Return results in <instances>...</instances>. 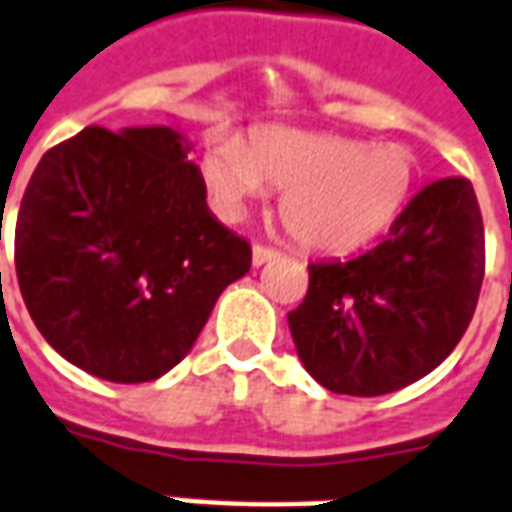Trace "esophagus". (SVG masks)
<instances>
[{
    "instance_id": "esophagus-1",
    "label": "esophagus",
    "mask_w": 512,
    "mask_h": 512,
    "mask_svg": "<svg viewBox=\"0 0 512 512\" xmlns=\"http://www.w3.org/2000/svg\"><path fill=\"white\" fill-rule=\"evenodd\" d=\"M274 257H279V252L271 249V246H263V244L252 246V263H255V266H263V263L274 260Z\"/></svg>"
}]
</instances>
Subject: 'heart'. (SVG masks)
<instances>
[{"instance_id": "obj_1", "label": "heart", "mask_w": 512, "mask_h": 512, "mask_svg": "<svg viewBox=\"0 0 512 512\" xmlns=\"http://www.w3.org/2000/svg\"><path fill=\"white\" fill-rule=\"evenodd\" d=\"M200 173L227 217H241L268 184L282 189L279 217L317 252H350L391 225L410 195L418 160L404 143H377L271 127L246 146L217 132Z\"/></svg>"}]
</instances>
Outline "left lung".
I'll return each instance as SVG.
<instances>
[{"mask_svg":"<svg viewBox=\"0 0 512 512\" xmlns=\"http://www.w3.org/2000/svg\"><path fill=\"white\" fill-rule=\"evenodd\" d=\"M486 241L475 189L450 176L423 187L380 244L312 263L287 314L298 358L323 388L382 396L434 372L478 306Z\"/></svg>","mask_w":512,"mask_h":512,"instance_id":"8db88e82","label":"left lung"}]
</instances>
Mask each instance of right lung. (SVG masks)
Instances as JSON below:
<instances>
[{
    "label": "right lung",
    "mask_w": 512,
    "mask_h": 512,
    "mask_svg": "<svg viewBox=\"0 0 512 512\" xmlns=\"http://www.w3.org/2000/svg\"><path fill=\"white\" fill-rule=\"evenodd\" d=\"M173 127H86L45 151L15 222V274L37 331L108 382H149L192 350L252 246L206 203Z\"/></svg>",
    "instance_id": "add662e5"
}]
</instances>
